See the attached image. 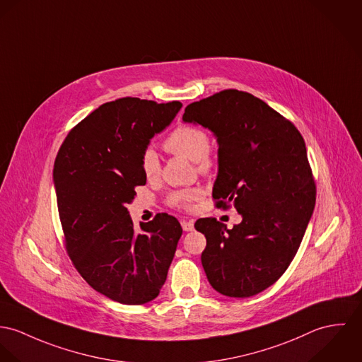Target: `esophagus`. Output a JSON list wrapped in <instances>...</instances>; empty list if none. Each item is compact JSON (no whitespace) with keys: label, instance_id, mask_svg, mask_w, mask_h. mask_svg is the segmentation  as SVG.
<instances>
[{"label":"esophagus","instance_id":"obj_1","mask_svg":"<svg viewBox=\"0 0 362 362\" xmlns=\"http://www.w3.org/2000/svg\"><path fill=\"white\" fill-rule=\"evenodd\" d=\"M182 228L185 232H192L194 229V222L193 221H182Z\"/></svg>","mask_w":362,"mask_h":362}]
</instances>
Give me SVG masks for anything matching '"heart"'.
Wrapping results in <instances>:
<instances>
[{
	"mask_svg": "<svg viewBox=\"0 0 362 362\" xmlns=\"http://www.w3.org/2000/svg\"><path fill=\"white\" fill-rule=\"evenodd\" d=\"M163 148L172 154H177L186 157L192 161H196L197 169L201 173H208L214 163V156L209 150V137L208 133L196 124H180L177 126L163 141ZM141 170L143 175L153 180L160 176L161 165L158 160V154L148 148L141 156ZM201 197L199 189H182L173 192L169 196V204L175 208L189 209L194 201Z\"/></svg>",
	"mask_w": 362,
	"mask_h": 362,
	"instance_id": "1",
	"label": "heart"
}]
</instances>
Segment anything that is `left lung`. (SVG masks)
<instances>
[{"label": "left lung", "instance_id": "obj_1", "mask_svg": "<svg viewBox=\"0 0 362 362\" xmlns=\"http://www.w3.org/2000/svg\"><path fill=\"white\" fill-rule=\"evenodd\" d=\"M183 121L209 129L218 141L216 206L232 202L233 229L205 218L201 264L228 297H251L281 278L293 261L315 206V182L303 136L267 103L235 88L186 107Z\"/></svg>", "mask_w": 362, "mask_h": 362}]
</instances>
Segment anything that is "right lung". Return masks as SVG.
<instances>
[{
  "instance_id": "add662e5",
  "label": "right lung",
  "mask_w": 362,
  "mask_h": 362,
  "mask_svg": "<svg viewBox=\"0 0 362 362\" xmlns=\"http://www.w3.org/2000/svg\"><path fill=\"white\" fill-rule=\"evenodd\" d=\"M182 103L124 97L100 105L64 140L54 185L66 251L94 290L127 305L154 300L166 281L179 221L157 214L134 230L126 208L146 185L141 156Z\"/></svg>"
}]
</instances>
